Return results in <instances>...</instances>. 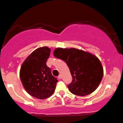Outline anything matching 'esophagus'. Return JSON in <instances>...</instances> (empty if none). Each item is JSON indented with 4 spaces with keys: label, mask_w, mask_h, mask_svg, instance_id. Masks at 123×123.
Wrapping results in <instances>:
<instances>
[{
    "label": "esophagus",
    "mask_w": 123,
    "mask_h": 123,
    "mask_svg": "<svg viewBox=\"0 0 123 123\" xmlns=\"http://www.w3.org/2000/svg\"><path fill=\"white\" fill-rule=\"evenodd\" d=\"M58 79H62V75L60 74L59 76H58Z\"/></svg>",
    "instance_id": "34e87169"
}]
</instances>
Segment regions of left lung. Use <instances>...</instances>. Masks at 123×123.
Returning <instances> with one entry per match:
<instances>
[{
  "label": "left lung",
  "instance_id": "1",
  "mask_svg": "<svg viewBox=\"0 0 123 123\" xmlns=\"http://www.w3.org/2000/svg\"><path fill=\"white\" fill-rule=\"evenodd\" d=\"M54 55L65 61L69 67L73 80L68 87L72 94L84 96L98 87L104 76V69L96 56L75 48H56Z\"/></svg>",
  "mask_w": 123,
  "mask_h": 123
}]
</instances>
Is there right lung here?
Here are the masks:
<instances>
[{"label":"right lung","instance_id":"right-lung-1","mask_svg":"<svg viewBox=\"0 0 123 123\" xmlns=\"http://www.w3.org/2000/svg\"><path fill=\"white\" fill-rule=\"evenodd\" d=\"M50 51L47 47L37 49L24 61L20 68L19 77L25 89L39 99L50 97L58 81L46 65Z\"/></svg>","mask_w":123,"mask_h":123}]
</instances>
